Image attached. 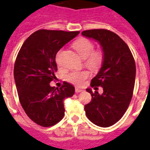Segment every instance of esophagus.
I'll list each match as a JSON object with an SVG mask.
<instances>
[{"instance_id":"esophagus-1","label":"esophagus","mask_w":150,"mask_h":150,"mask_svg":"<svg viewBox=\"0 0 150 150\" xmlns=\"http://www.w3.org/2000/svg\"><path fill=\"white\" fill-rule=\"evenodd\" d=\"M83 91V89L81 88H79V87H76L75 88V92L76 93H80Z\"/></svg>"}]
</instances>
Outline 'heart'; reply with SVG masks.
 Here are the masks:
<instances>
[{"label": "heart", "instance_id": "b5f03b06", "mask_svg": "<svg viewBox=\"0 0 150 150\" xmlns=\"http://www.w3.org/2000/svg\"><path fill=\"white\" fill-rule=\"evenodd\" d=\"M74 48L77 54L83 59H86L85 64L91 70H98L103 62V54L101 50H93L94 45L86 38H80L74 42ZM90 76V72L87 70L71 71L66 76V80L70 83L81 86L85 80Z\"/></svg>", "mask_w": 150, "mask_h": 150}]
</instances>
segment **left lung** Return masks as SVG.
I'll return each mask as SVG.
<instances>
[{
  "mask_svg": "<svg viewBox=\"0 0 150 150\" xmlns=\"http://www.w3.org/2000/svg\"><path fill=\"white\" fill-rule=\"evenodd\" d=\"M82 35L95 40L102 47L103 62L90 86H102L103 93H93L90 103L85 105L87 118L101 127L118 122L127 111L133 96L136 79V64L127 44L117 33L105 29L84 30Z\"/></svg>",
  "mask_w": 150,
  "mask_h": 150,
  "instance_id": "left-lung-1",
  "label": "left lung"
}]
</instances>
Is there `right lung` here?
<instances>
[{"instance_id": "add662e5", "label": "right lung", "mask_w": 150, "mask_h": 150, "mask_svg": "<svg viewBox=\"0 0 150 150\" xmlns=\"http://www.w3.org/2000/svg\"><path fill=\"white\" fill-rule=\"evenodd\" d=\"M79 31L39 30L26 40L16 58L13 76L23 110L41 127H52L64 116V100L75 88L64 82L60 89L50 86L57 71L56 54Z\"/></svg>"}]
</instances>
